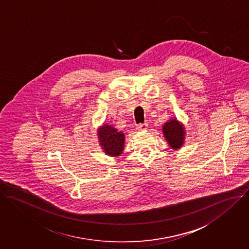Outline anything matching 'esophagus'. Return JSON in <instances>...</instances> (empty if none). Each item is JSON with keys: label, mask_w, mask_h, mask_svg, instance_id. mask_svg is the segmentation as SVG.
Returning a JSON list of instances; mask_svg holds the SVG:
<instances>
[{"label": "esophagus", "mask_w": 249, "mask_h": 249, "mask_svg": "<svg viewBox=\"0 0 249 249\" xmlns=\"http://www.w3.org/2000/svg\"><path fill=\"white\" fill-rule=\"evenodd\" d=\"M147 128H148L147 123H141V124L137 125V130L138 131H146Z\"/></svg>", "instance_id": "1"}]
</instances>
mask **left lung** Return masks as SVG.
Returning a JSON list of instances; mask_svg holds the SVG:
<instances>
[{
	"label": "left lung",
	"instance_id": "left-lung-1",
	"mask_svg": "<svg viewBox=\"0 0 249 249\" xmlns=\"http://www.w3.org/2000/svg\"><path fill=\"white\" fill-rule=\"evenodd\" d=\"M163 136L173 149H179L183 146L185 141V128L184 125L179 122L176 118L169 119L162 126Z\"/></svg>",
	"mask_w": 249,
	"mask_h": 249
}]
</instances>
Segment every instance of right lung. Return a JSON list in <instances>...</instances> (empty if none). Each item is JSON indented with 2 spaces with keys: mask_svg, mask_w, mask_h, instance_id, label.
Here are the masks:
<instances>
[{
  "mask_svg": "<svg viewBox=\"0 0 249 249\" xmlns=\"http://www.w3.org/2000/svg\"><path fill=\"white\" fill-rule=\"evenodd\" d=\"M97 134L101 147L107 155L117 157L122 153L125 143V136L122 132H118L110 125L104 124L98 129Z\"/></svg>",
  "mask_w": 249,
  "mask_h": 249,
  "instance_id": "right-lung-1",
  "label": "right lung"
}]
</instances>
